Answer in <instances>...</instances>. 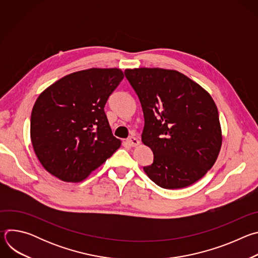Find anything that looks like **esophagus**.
I'll return each instance as SVG.
<instances>
[{"label": "esophagus", "mask_w": 258, "mask_h": 258, "mask_svg": "<svg viewBox=\"0 0 258 258\" xmlns=\"http://www.w3.org/2000/svg\"><path fill=\"white\" fill-rule=\"evenodd\" d=\"M126 142H127L128 145L132 146V147H136V146H138V145L140 144L139 140H138L137 138H135V137H130V138L126 140Z\"/></svg>", "instance_id": "1"}]
</instances>
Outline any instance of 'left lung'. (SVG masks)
Masks as SVG:
<instances>
[{
  "mask_svg": "<svg viewBox=\"0 0 258 258\" xmlns=\"http://www.w3.org/2000/svg\"><path fill=\"white\" fill-rule=\"evenodd\" d=\"M142 105V142L154 154L144 171L163 189L188 187L213 166L223 137L211 96L176 70L125 69Z\"/></svg>",
  "mask_w": 258,
  "mask_h": 258,
  "instance_id": "left-lung-1",
  "label": "left lung"
}]
</instances>
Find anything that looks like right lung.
Masks as SVG:
<instances>
[{
    "mask_svg": "<svg viewBox=\"0 0 258 258\" xmlns=\"http://www.w3.org/2000/svg\"><path fill=\"white\" fill-rule=\"evenodd\" d=\"M123 77L118 68L77 71L36 99L30 139L48 172L63 181H82L119 148L104 107Z\"/></svg>",
    "mask_w": 258,
    "mask_h": 258,
    "instance_id": "1",
    "label": "right lung"
}]
</instances>
